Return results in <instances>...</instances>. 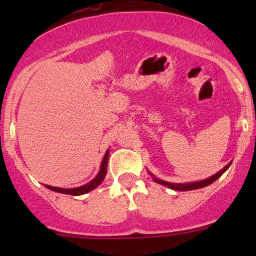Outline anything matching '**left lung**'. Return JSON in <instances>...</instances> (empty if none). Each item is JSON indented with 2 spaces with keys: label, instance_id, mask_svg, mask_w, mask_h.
<instances>
[{
  "label": "left lung",
  "instance_id": "left-lung-1",
  "mask_svg": "<svg viewBox=\"0 0 256 256\" xmlns=\"http://www.w3.org/2000/svg\"><path fill=\"white\" fill-rule=\"evenodd\" d=\"M232 162H229L228 164H226V167H223V168L220 170V171L216 172V174H213V176L206 178V180H196V182H187V183H174V182H167V180H160V178L154 177V174H151V172L148 171L150 176L154 178V180L156 183H158V184H162V186H166V187L171 188V190H180V192H184V190H198V188H203V187H207V186L212 184V183L214 182V180H218L219 177L222 176V174H224V172L226 171V170L230 167Z\"/></svg>",
  "mask_w": 256,
  "mask_h": 256
}]
</instances>
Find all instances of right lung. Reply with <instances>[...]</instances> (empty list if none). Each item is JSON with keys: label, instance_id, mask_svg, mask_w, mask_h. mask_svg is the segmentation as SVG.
I'll return each mask as SVG.
<instances>
[{"label": "right lung", "instance_id": "1", "mask_svg": "<svg viewBox=\"0 0 256 256\" xmlns=\"http://www.w3.org/2000/svg\"><path fill=\"white\" fill-rule=\"evenodd\" d=\"M109 154H110V150H108L105 152L104 157H102V164H100V171L98 172V174L92 178L90 182H88L86 184H82L80 187L76 188H60V187H53V186H48L44 184L48 190H54V192H58V193H64V194H70V196H82L85 194V193L90 192V190H95L98 186L102 184V182L104 180L105 176H106V172H108V161H109Z\"/></svg>", "mask_w": 256, "mask_h": 256}]
</instances>
